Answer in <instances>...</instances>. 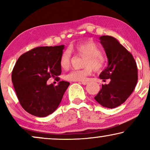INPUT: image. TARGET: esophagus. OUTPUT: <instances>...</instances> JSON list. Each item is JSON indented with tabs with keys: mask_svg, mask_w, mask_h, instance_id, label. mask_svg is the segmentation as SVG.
Segmentation results:
<instances>
[{
	"mask_svg": "<svg viewBox=\"0 0 150 150\" xmlns=\"http://www.w3.org/2000/svg\"><path fill=\"white\" fill-rule=\"evenodd\" d=\"M80 83H81V84H83V85H87V84L88 83L87 81H82V82H80Z\"/></svg>",
	"mask_w": 150,
	"mask_h": 150,
	"instance_id": "obj_1",
	"label": "esophagus"
}]
</instances>
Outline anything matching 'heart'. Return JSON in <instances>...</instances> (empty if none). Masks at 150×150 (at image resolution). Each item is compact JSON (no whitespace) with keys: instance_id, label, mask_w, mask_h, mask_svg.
Segmentation results:
<instances>
[{"instance_id":"heart-1","label":"heart","mask_w":150,"mask_h":150,"mask_svg":"<svg viewBox=\"0 0 150 150\" xmlns=\"http://www.w3.org/2000/svg\"><path fill=\"white\" fill-rule=\"evenodd\" d=\"M70 50L79 56L85 57L83 69H74L65 76V79L69 81H84L92 71H100L104 68L106 59L101 54L97 44L92 41H84L77 43L70 48ZM71 54L69 50H65L60 58V65L63 69H67L70 66Z\"/></svg>"}]
</instances>
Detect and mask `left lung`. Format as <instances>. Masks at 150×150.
<instances>
[{"label": "left lung", "instance_id": "obj_1", "mask_svg": "<svg viewBox=\"0 0 150 150\" xmlns=\"http://www.w3.org/2000/svg\"><path fill=\"white\" fill-rule=\"evenodd\" d=\"M100 43L108 58V66L100 78L110 83L102 85L95 100L100 105L113 108L120 106L134 91L138 81V70L132 54L113 37L103 35Z\"/></svg>", "mask_w": 150, "mask_h": 150}]
</instances>
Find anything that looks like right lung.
<instances>
[{
	"label": "right lung",
	"instance_id": "right-lung-1",
	"mask_svg": "<svg viewBox=\"0 0 150 150\" xmlns=\"http://www.w3.org/2000/svg\"><path fill=\"white\" fill-rule=\"evenodd\" d=\"M64 45L37 47L16 61L11 74L14 89L22 107L34 116H48L58 108L69 85L66 81L48 85L47 81L61 74L60 58Z\"/></svg>",
	"mask_w": 150,
	"mask_h": 150
}]
</instances>
